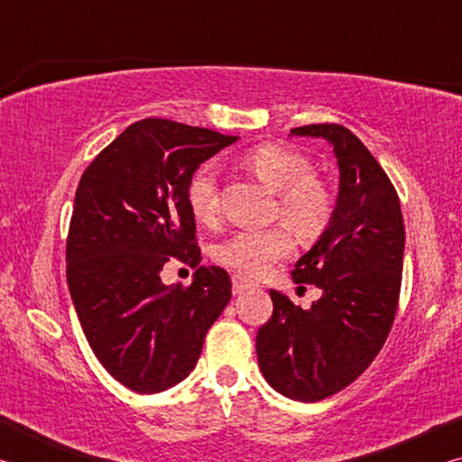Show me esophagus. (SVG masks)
<instances>
[{"label": "esophagus", "mask_w": 462, "mask_h": 462, "mask_svg": "<svg viewBox=\"0 0 462 462\" xmlns=\"http://www.w3.org/2000/svg\"><path fill=\"white\" fill-rule=\"evenodd\" d=\"M246 289H250V283H248L246 279H242V277H238V275L232 277V291H234V295L245 293Z\"/></svg>", "instance_id": "esophagus-1"}]
</instances>
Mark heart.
Wrapping results in <instances>:
<instances>
[{"label":"heart","mask_w":462,"mask_h":462,"mask_svg":"<svg viewBox=\"0 0 462 462\" xmlns=\"http://www.w3.org/2000/svg\"><path fill=\"white\" fill-rule=\"evenodd\" d=\"M242 167L273 193H277L275 217L283 220L301 238L314 240L322 234L334 214V193L316 173L306 156L281 144H259L242 156ZM187 206L199 224H216L220 217L217 171L214 165L195 169L187 183ZM293 253V236L286 226L267 230L245 228L234 232L216 246V261L259 279L273 264Z\"/></svg>","instance_id":"heart-1"}]
</instances>
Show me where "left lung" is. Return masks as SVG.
<instances>
[{
    "mask_svg": "<svg viewBox=\"0 0 462 462\" xmlns=\"http://www.w3.org/2000/svg\"><path fill=\"white\" fill-rule=\"evenodd\" d=\"M334 146L340 189L330 226L295 263V283L322 289L310 310L271 289L273 316L256 334L269 385L319 402L350 385L385 344L402 289L405 228L400 198L377 159L340 124L293 128Z\"/></svg>",
    "mask_w": 462,
    "mask_h": 462,
    "instance_id": "8db88e82",
    "label": "left lung"
}]
</instances>
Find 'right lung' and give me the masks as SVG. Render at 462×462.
Here are the masks:
<instances>
[{"mask_svg": "<svg viewBox=\"0 0 462 462\" xmlns=\"http://www.w3.org/2000/svg\"><path fill=\"white\" fill-rule=\"evenodd\" d=\"M162 118L134 122L85 169L67 236V283L97 361L124 387L159 393L193 371L232 297L220 267H199L187 183L236 143ZM198 266L189 288L160 281L164 263Z\"/></svg>", "mask_w": 462, "mask_h": 462, "instance_id": "right-lung-1", "label": "right lung"}]
</instances>
